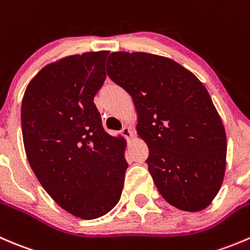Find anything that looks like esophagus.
Here are the masks:
<instances>
[{
  "mask_svg": "<svg viewBox=\"0 0 250 250\" xmlns=\"http://www.w3.org/2000/svg\"><path fill=\"white\" fill-rule=\"evenodd\" d=\"M122 133L125 136L126 138H128V140H130V138H132V136H133L132 130H131V128L128 127V126H124V127H123Z\"/></svg>",
  "mask_w": 250,
  "mask_h": 250,
  "instance_id": "1",
  "label": "esophagus"
}]
</instances>
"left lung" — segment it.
<instances>
[{
    "instance_id": "obj_1",
    "label": "left lung",
    "mask_w": 250,
    "mask_h": 250,
    "mask_svg": "<svg viewBox=\"0 0 250 250\" xmlns=\"http://www.w3.org/2000/svg\"><path fill=\"white\" fill-rule=\"evenodd\" d=\"M107 74L131 96L138 137L158 191L175 208L206 209L221 188L226 132L206 86L177 62L146 52H113Z\"/></svg>"
}]
</instances>
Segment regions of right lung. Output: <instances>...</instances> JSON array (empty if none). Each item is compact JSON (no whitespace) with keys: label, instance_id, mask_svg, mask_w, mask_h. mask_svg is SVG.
<instances>
[{"label":"right lung","instance_id":"add662e5","mask_svg":"<svg viewBox=\"0 0 250 250\" xmlns=\"http://www.w3.org/2000/svg\"><path fill=\"white\" fill-rule=\"evenodd\" d=\"M108 51L63 57L30 80L21 102L25 154L44 191L83 220L103 216L120 201L126 141L104 131L96 93L105 80Z\"/></svg>","mask_w":250,"mask_h":250}]
</instances>
